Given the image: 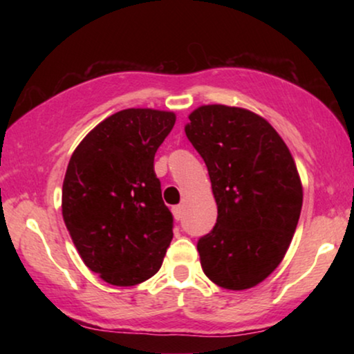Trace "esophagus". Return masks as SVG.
<instances>
[{"instance_id": "esophagus-1", "label": "esophagus", "mask_w": 354, "mask_h": 354, "mask_svg": "<svg viewBox=\"0 0 354 354\" xmlns=\"http://www.w3.org/2000/svg\"><path fill=\"white\" fill-rule=\"evenodd\" d=\"M182 211H183V207H182L180 205L174 206V207H172V214H174V219H176V221H180V219H182Z\"/></svg>"}]
</instances>
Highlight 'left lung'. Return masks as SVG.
<instances>
[{
	"label": "left lung",
	"instance_id": "left-lung-1",
	"mask_svg": "<svg viewBox=\"0 0 354 354\" xmlns=\"http://www.w3.org/2000/svg\"><path fill=\"white\" fill-rule=\"evenodd\" d=\"M185 133L211 178L217 222L198 241L206 277L227 290L263 282L282 263L297 230L303 185L282 137L253 111L203 104Z\"/></svg>",
	"mask_w": 354,
	"mask_h": 354
}]
</instances>
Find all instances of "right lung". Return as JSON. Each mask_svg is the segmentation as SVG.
Masks as SVG:
<instances>
[{
	"label": "right lung",
	"instance_id": "1",
	"mask_svg": "<svg viewBox=\"0 0 354 354\" xmlns=\"http://www.w3.org/2000/svg\"><path fill=\"white\" fill-rule=\"evenodd\" d=\"M174 124L172 111H119L86 133L67 164L64 224L86 268L115 287L153 277L171 245L154 154Z\"/></svg>",
	"mask_w": 354,
	"mask_h": 354
}]
</instances>
